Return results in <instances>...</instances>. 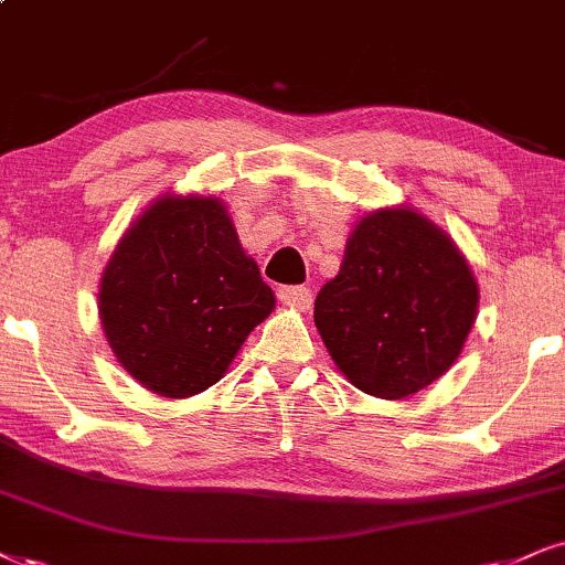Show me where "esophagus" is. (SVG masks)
<instances>
[{
  "label": "esophagus",
  "instance_id": "1",
  "mask_svg": "<svg viewBox=\"0 0 565 565\" xmlns=\"http://www.w3.org/2000/svg\"><path fill=\"white\" fill-rule=\"evenodd\" d=\"M280 301L288 306H296V309L309 311L311 309V290L306 285H285L280 288Z\"/></svg>",
  "mask_w": 565,
  "mask_h": 565
}]
</instances>
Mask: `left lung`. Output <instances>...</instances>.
Masks as SVG:
<instances>
[{"mask_svg": "<svg viewBox=\"0 0 565 565\" xmlns=\"http://www.w3.org/2000/svg\"><path fill=\"white\" fill-rule=\"evenodd\" d=\"M477 309V277L456 241L416 209L385 206L353 225L315 324L353 387L398 401L456 364Z\"/></svg>", "mask_w": 565, "mask_h": 565, "instance_id": "8db88e82", "label": "left lung"}]
</instances>
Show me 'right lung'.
<instances>
[{
	"mask_svg": "<svg viewBox=\"0 0 565 565\" xmlns=\"http://www.w3.org/2000/svg\"><path fill=\"white\" fill-rule=\"evenodd\" d=\"M271 309L275 294L212 193L151 201L99 280V319L115 359L162 398H191L225 377Z\"/></svg>",
	"mask_w": 565,
	"mask_h": 565,
	"instance_id": "right-lung-1",
	"label": "right lung"
}]
</instances>
